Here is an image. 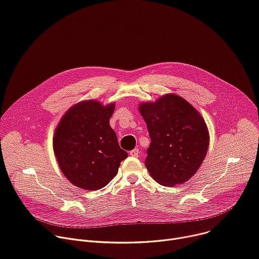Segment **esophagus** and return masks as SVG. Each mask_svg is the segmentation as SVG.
<instances>
[{
  "label": "esophagus",
  "mask_w": 259,
  "mask_h": 259,
  "mask_svg": "<svg viewBox=\"0 0 259 259\" xmlns=\"http://www.w3.org/2000/svg\"><path fill=\"white\" fill-rule=\"evenodd\" d=\"M130 155H131L132 157H138V155H139V150H138V149L132 150V151L130 152Z\"/></svg>",
  "instance_id": "1"
}]
</instances>
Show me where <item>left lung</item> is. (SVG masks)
I'll use <instances>...</instances> for the list:
<instances>
[{
	"label": "left lung",
	"mask_w": 259,
	"mask_h": 259,
	"mask_svg": "<svg viewBox=\"0 0 259 259\" xmlns=\"http://www.w3.org/2000/svg\"><path fill=\"white\" fill-rule=\"evenodd\" d=\"M151 145L146 166L151 177L172 187L191 179L206 155L209 136L200 113L182 97L167 94L139 104Z\"/></svg>",
	"instance_id": "1"
}]
</instances>
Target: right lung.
<instances>
[{"instance_id": "obj_1", "label": "right lung", "mask_w": 259, "mask_h": 259, "mask_svg": "<svg viewBox=\"0 0 259 259\" xmlns=\"http://www.w3.org/2000/svg\"><path fill=\"white\" fill-rule=\"evenodd\" d=\"M114 103L81 101L62 117L54 135V152L64 176L84 190H98L117 174L128 157L109 125Z\"/></svg>"}]
</instances>
